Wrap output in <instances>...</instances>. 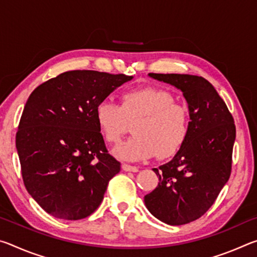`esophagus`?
Listing matches in <instances>:
<instances>
[{"label":"esophagus","instance_id":"1","mask_svg":"<svg viewBox=\"0 0 257 257\" xmlns=\"http://www.w3.org/2000/svg\"><path fill=\"white\" fill-rule=\"evenodd\" d=\"M122 169L124 171H130V172H138V168L134 167V165H129V164H122Z\"/></svg>","mask_w":257,"mask_h":257}]
</instances>
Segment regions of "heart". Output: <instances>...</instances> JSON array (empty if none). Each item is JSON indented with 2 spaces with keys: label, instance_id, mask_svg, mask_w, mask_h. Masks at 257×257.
Returning <instances> with one entry per match:
<instances>
[{
  "label": "heart",
  "instance_id": "heart-1",
  "mask_svg": "<svg viewBox=\"0 0 257 257\" xmlns=\"http://www.w3.org/2000/svg\"><path fill=\"white\" fill-rule=\"evenodd\" d=\"M95 118L99 132L108 143H118L127 133L129 121H136L135 136L116 146L113 154L124 161H144L158 154L160 159L175 155L189 133L188 108L175 103L167 90L133 89L121 96V104L103 101Z\"/></svg>",
  "mask_w": 257,
  "mask_h": 257
}]
</instances>
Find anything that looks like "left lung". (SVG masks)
<instances>
[{
    "mask_svg": "<svg viewBox=\"0 0 257 257\" xmlns=\"http://www.w3.org/2000/svg\"><path fill=\"white\" fill-rule=\"evenodd\" d=\"M180 89L188 103L189 133L170 162L153 169L159 185L144 197L156 219L170 225L201 217L229 180L236 125L227 105L205 78L150 73Z\"/></svg>",
    "mask_w": 257,
    "mask_h": 257,
    "instance_id": "left-lung-1",
    "label": "left lung"
}]
</instances>
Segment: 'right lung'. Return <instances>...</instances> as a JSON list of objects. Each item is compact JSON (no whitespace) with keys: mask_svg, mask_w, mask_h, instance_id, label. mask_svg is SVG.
<instances>
[{"mask_svg":"<svg viewBox=\"0 0 257 257\" xmlns=\"http://www.w3.org/2000/svg\"><path fill=\"white\" fill-rule=\"evenodd\" d=\"M132 79L123 73L72 70L30 94L16 146L26 189L49 214L80 220L102 203L121 164L107 153L95 111Z\"/></svg>","mask_w":257,"mask_h":257,"instance_id":"right-lung-1","label":"right lung"}]
</instances>
